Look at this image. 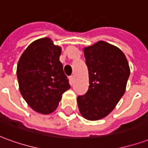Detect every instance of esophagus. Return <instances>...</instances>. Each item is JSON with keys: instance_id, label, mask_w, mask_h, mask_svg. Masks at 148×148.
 I'll list each match as a JSON object with an SVG mask.
<instances>
[{"instance_id": "34e87169", "label": "esophagus", "mask_w": 148, "mask_h": 148, "mask_svg": "<svg viewBox=\"0 0 148 148\" xmlns=\"http://www.w3.org/2000/svg\"><path fill=\"white\" fill-rule=\"evenodd\" d=\"M74 77L73 75L69 77V81H70V84H71V85H72V84L74 83Z\"/></svg>"}]
</instances>
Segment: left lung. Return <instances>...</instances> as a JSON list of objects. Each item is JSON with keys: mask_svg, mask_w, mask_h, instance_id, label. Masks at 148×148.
Wrapping results in <instances>:
<instances>
[{"mask_svg": "<svg viewBox=\"0 0 148 148\" xmlns=\"http://www.w3.org/2000/svg\"><path fill=\"white\" fill-rule=\"evenodd\" d=\"M89 71V90L77 97L81 115L89 121L105 118L124 95L130 67L124 52L105 41L83 47Z\"/></svg>", "mask_w": 148, "mask_h": 148, "instance_id": "obj_1", "label": "left lung"}]
</instances>
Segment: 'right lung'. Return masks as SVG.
I'll return each mask as SVG.
<instances>
[{
  "label": "right lung",
  "mask_w": 148,
  "mask_h": 148,
  "mask_svg": "<svg viewBox=\"0 0 148 148\" xmlns=\"http://www.w3.org/2000/svg\"><path fill=\"white\" fill-rule=\"evenodd\" d=\"M61 53V47L44 37L32 42L18 61L20 92L27 105L41 114L55 111L62 95L71 88L59 61Z\"/></svg>",
  "instance_id": "right-lung-1"
}]
</instances>
